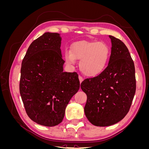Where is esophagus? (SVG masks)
<instances>
[{"instance_id": "1", "label": "esophagus", "mask_w": 149, "mask_h": 149, "mask_svg": "<svg viewBox=\"0 0 149 149\" xmlns=\"http://www.w3.org/2000/svg\"><path fill=\"white\" fill-rule=\"evenodd\" d=\"M79 82H80V83H82V81H83V77H81V76H79Z\"/></svg>"}]
</instances>
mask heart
Masks as SVG:
<instances>
[{
  "mask_svg": "<svg viewBox=\"0 0 149 149\" xmlns=\"http://www.w3.org/2000/svg\"><path fill=\"white\" fill-rule=\"evenodd\" d=\"M111 55V49L104 42L96 40H82L73 43L71 51L66 50V61L73 64L80 60L79 68L88 76H96L105 70Z\"/></svg>",
  "mask_w": 149,
  "mask_h": 149,
  "instance_id": "obj_1",
  "label": "heart"
}]
</instances>
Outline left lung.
<instances>
[{"label":"left lung","instance_id":"obj_1","mask_svg":"<svg viewBox=\"0 0 149 149\" xmlns=\"http://www.w3.org/2000/svg\"><path fill=\"white\" fill-rule=\"evenodd\" d=\"M111 53L101 74L81 83L86 94L84 113L92 124L100 127L118 123L128 113L136 89L134 61L120 40L109 35Z\"/></svg>","mask_w":149,"mask_h":149}]
</instances>
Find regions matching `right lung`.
Listing matches in <instances>:
<instances>
[{"label": "right lung", "instance_id": "add662e5", "mask_svg": "<svg viewBox=\"0 0 149 149\" xmlns=\"http://www.w3.org/2000/svg\"><path fill=\"white\" fill-rule=\"evenodd\" d=\"M59 33H45L30 44L22 63L20 93L25 111L37 123H61L66 107L79 88L76 72H63Z\"/></svg>", "mask_w": 149, "mask_h": 149}]
</instances>
